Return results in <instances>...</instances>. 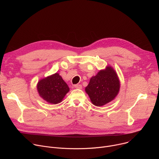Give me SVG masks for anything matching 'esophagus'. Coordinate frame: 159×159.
I'll return each mask as SVG.
<instances>
[{
  "instance_id": "34e87169",
  "label": "esophagus",
  "mask_w": 159,
  "mask_h": 159,
  "mask_svg": "<svg viewBox=\"0 0 159 159\" xmlns=\"http://www.w3.org/2000/svg\"><path fill=\"white\" fill-rule=\"evenodd\" d=\"M74 87L76 88V89H80L82 88V85H80V84H76V85H74Z\"/></svg>"
}]
</instances>
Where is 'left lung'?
<instances>
[{"label": "left lung", "instance_id": "left-lung-1", "mask_svg": "<svg viewBox=\"0 0 159 159\" xmlns=\"http://www.w3.org/2000/svg\"><path fill=\"white\" fill-rule=\"evenodd\" d=\"M120 81L115 70L107 65L90 79L85 90L90 101L96 106H102L114 100L120 92Z\"/></svg>", "mask_w": 159, "mask_h": 159}]
</instances>
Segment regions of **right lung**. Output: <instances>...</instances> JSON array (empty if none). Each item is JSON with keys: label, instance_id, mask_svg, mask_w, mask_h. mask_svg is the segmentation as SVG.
Masks as SVG:
<instances>
[{"label": "right lung", "instance_id": "add662e5", "mask_svg": "<svg viewBox=\"0 0 159 159\" xmlns=\"http://www.w3.org/2000/svg\"><path fill=\"white\" fill-rule=\"evenodd\" d=\"M36 87L39 96L52 104L61 102L70 90L66 83L57 72L40 79Z\"/></svg>", "mask_w": 159, "mask_h": 159}]
</instances>
